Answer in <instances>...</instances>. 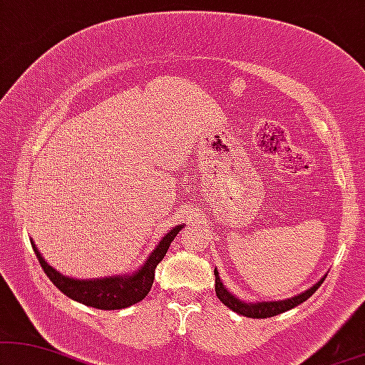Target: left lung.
Segmentation results:
<instances>
[{"mask_svg": "<svg viewBox=\"0 0 365 365\" xmlns=\"http://www.w3.org/2000/svg\"><path fill=\"white\" fill-rule=\"evenodd\" d=\"M214 274H215V293H217V297H219L220 302H222L225 307H229L230 310L239 313V315H244V317H249V318H269V317L279 315V313H283L286 310H292V308L298 307L299 303L307 302V299L310 298L318 288H320L322 283H324V279H325V276H324V278L318 281V283L313 284L312 288H308L307 292L299 293L293 298L281 299V302L244 303L239 298L234 297V294L230 293L227 288H225V286L222 284V281H220V278H219V273H217V269L214 271Z\"/></svg>", "mask_w": 365, "mask_h": 365, "instance_id": "1", "label": "left lung"}]
</instances>
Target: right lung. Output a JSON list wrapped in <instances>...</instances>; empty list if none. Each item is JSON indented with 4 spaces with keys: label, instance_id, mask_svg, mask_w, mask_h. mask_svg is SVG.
<instances>
[{
    "label": "right lung",
    "instance_id": "1",
    "mask_svg": "<svg viewBox=\"0 0 365 365\" xmlns=\"http://www.w3.org/2000/svg\"><path fill=\"white\" fill-rule=\"evenodd\" d=\"M180 230H182V225H177L168 234H165V237L161 239L155 251L151 252L148 259L143 262V266L135 274L110 276V278H98L89 281L73 279L60 274L58 271H55L52 266L45 262L43 257L40 256L38 249L35 247L34 241H31V246H34V251L38 257L41 267H43L45 274L63 294L82 303V305L99 308V310H121V308H128L141 302L150 293L151 286H153L156 266L167 255L170 244L177 237Z\"/></svg>",
    "mask_w": 365,
    "mask_h": 365
}]
</instances>
